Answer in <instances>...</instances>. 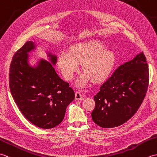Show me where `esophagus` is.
<instances>
[{"label":"esophagus","instance_id":"34e87169","mask_svg":"<svg viewBox=\"0 0 157 157\" xmlns=\"http://www.w3.org/2000/svg\"><path fill=\"white\" fill-rule=\"evenodd\" d=\"M75 101H82V100H84V98L82 96V94L79 92H75Z\"/></svg>","mask_w":157,"mask_h":157}]
</instances>
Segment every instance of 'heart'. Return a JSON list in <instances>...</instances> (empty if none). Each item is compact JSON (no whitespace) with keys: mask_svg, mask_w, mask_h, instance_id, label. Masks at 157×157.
<instances>
[{"mask_svg":"<svg viewBox=\"0 0 157 157\" xmlns=\"http://www.w3.org/2000/svg\"><path fill=\"white\" fill-rule=\"evenodd\" d=\"M102 43L96 40L79 42L73 45L70 52L63 51L59 56L58 65L65 78L71 79L82 63V71L85 72L78 79V84L84 86L90 79L97 82L103 80L114 61L113 53L105 48Z\"/></svg>","mask_w":157,"mask_h":157,"instance_id":"1","label":"heart"}]
</instances>
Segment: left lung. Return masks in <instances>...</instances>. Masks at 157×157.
<instances>
[{
    "instance_id": "8db88e82",
    "label": "left lung",
    "mask_w": 157,
    "mask_h": 157,
    "mask_svg": "<svg viewBox=\"0 0 157 157\" xmlns=\"http://www.w3.org/2000/svg\"><path fill=\"white\" fill-rule=\"evenodd\" d=\"M148 83V67L142 52L120 65L101 85L94 96L93 121L104 128H115L128 121L141 106Z\"/></svg>"
}]
</instances>
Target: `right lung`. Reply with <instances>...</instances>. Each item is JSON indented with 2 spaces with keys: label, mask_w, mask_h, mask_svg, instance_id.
Masks as SVG:
<instances>
[{
  "label": "right lung",
  "mask_w": 157,
  "mask_h": 157,
  "mask_svg": "<svg viewBox=\"0 0 157 157\" xmlns=\"http://www.w3.org/2000/svg\"><path fill=\"white\" fill-rule=\"evenodd\" d=\"M34 48V43L27 41L13 55L9 88L20 111L29 122L51 129L62 122L75 92L69 83L60 78L51 63L42 60L37 68L28 64V52ZM49 56L55 64L56 56Z\"/></svg>",
  "instance_id": "right-lung-1"
}]
</instances>
